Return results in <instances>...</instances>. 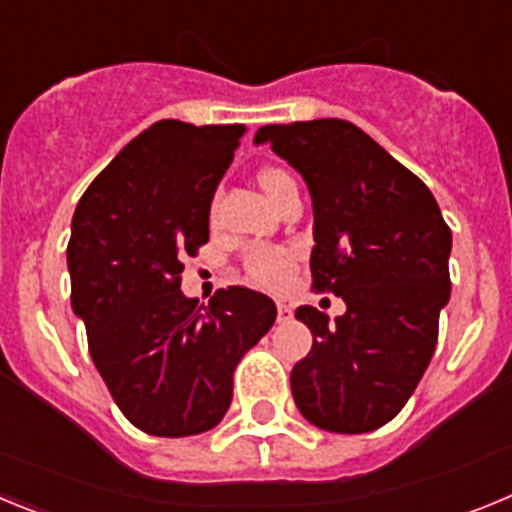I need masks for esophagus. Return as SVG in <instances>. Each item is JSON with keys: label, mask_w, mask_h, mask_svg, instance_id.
Listing matches in <instances>:
<instances>
[{"label": "esophagus", "mask_w": 512, "mask_h": 512, "mask_svg": "<svg viewBox=\"0 0 512 512\" xmlns=\"http://www.w3.org/2000/svg\"><path fill=\"white\" fill-rule=\"evenodd\" d=\"M277 320H279V323H289V320H292V307L284 305V302H279V305H277Z\"/></svg>", "instance_id": "obj_1"}]
</instances>
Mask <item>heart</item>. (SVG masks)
<instances>
[{
	"label": "heart",
	"instance_id": "obj_1",
	"mask_svg": "<svg viewBox=\"0 0 512 512\" xmlns=\"http://www.w3.org/2000/svg\"><path fill=\"white\" fill-rule=\"evenodd\" d=\"M289 179L282 169H264L259 174V184L266 192V197H271L274 187L279 182ZM295 271V256L282 248H264V251H253L246 259V274L248 282L256 284L261 289H282L287 287L289 277Z\"/></svg>",
	"mask_w": 512,
	"mask_h": 512
}]
</instances>
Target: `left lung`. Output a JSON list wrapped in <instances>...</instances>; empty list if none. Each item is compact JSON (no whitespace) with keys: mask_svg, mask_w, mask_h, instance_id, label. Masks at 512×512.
Listing matches in <instances>:
<instances>
[{"mask_svg":"<svg viewBox=\"0 0 512 512\" xmlns=\"http://www.w3.org/2000/svg\"><path fill=\"white\" fill-rule=\"evenodd\" d=\"M269 143L305 179L312 200V287L346 312L330 323L297 307L312 348L292 369L297 410L330 433L390 423L431 364L438 315L451 297V230L431 189L354 122L264 125Z\"/></svg>","mask_w":512,"mask_h":512,"instance_id":"1","label":"left lung"}]
</instances>
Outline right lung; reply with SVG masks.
Here are the masks:
<instances>
[{"label":"right lung","instance_id":"right-lung-1","mask_svg":"<svg viewBox=\"0 0 512 512\" xmlns=\"http://www.w3.org/2000/svg\"><path fill=\"white\" fill-rule=\"evenodd\" d=\"M243 125L153 122L89 184L71 220V307L122 415L143 433L197 436L233 400V372L277 305L230 287L210 305L179 289L210 238V205Z\"/></svg>","mask_w":512,"mask_h":512}]
</instances>
